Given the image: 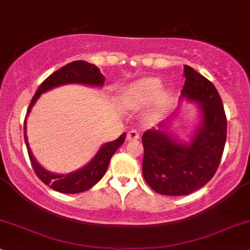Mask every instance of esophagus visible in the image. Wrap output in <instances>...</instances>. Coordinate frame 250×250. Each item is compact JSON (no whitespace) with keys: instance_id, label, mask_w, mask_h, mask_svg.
I'll return each mask as SVG.
<instances>
[{"instance_id":"obj_1","label":"esophagus","mask_w":250,"mask_h":250,"mask_svg":"<svg viewBox=\"0 0 250 250\" xmlns=\"http://www.w3.org/2000/svg\"><path fill=\"white\" fill-rule=\"evenodd\" d=\"M140 138V135H139V133H138L137 131H134V130H132V131H130L127 133V135H126V140H128V141H131V140H138Z\"/></svg>"}]
</instances>
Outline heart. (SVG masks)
<instances>
[{
    "label": "heart",
    "instance_id": "1",
    "mask_svg": "<svg viewBox=\"0 0 250 250\" xmlns=\"http://www.w3.org/2000/svg\"><path fill=\"white\" fill-rule=\"evenodd\" d=\"M162 88V81L156 78H145L126 87L122 96L123 109L139 111L152 103L146 115V120L155 122L167 112L171 103V92Z\"/></svg>",
    "mask_w": 250,
    "mask_h": 250
}]
</instances>
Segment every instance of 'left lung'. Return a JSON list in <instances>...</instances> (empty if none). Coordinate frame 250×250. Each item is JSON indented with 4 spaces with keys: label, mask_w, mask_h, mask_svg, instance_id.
Returning a JSON list of instances; mask_svg holds the SVG:
<instances>
[{
    "label": "left lung",
    "mask_w": 250,
    "mask_h": 250,
    "mask_svg": "<svg viewBox=\"0 0 250 250\" xmlns=\"http://www.w3.org/2000/svg\"><path fill=\"white\" fill-rule=\"evenodd\" d=\"M183 76L181 102L198 104L199 111L198 125L190 140L178 139L170 132L174 115L141 138L145 181L154 191L167 196L189 195L204 187L219 167L226 143V115L217 89L187 64Z\"/></svg>",
    "instance_id": "left-lung-1"
}]
</instances>
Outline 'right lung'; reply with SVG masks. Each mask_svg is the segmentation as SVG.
Here are the masks:
<instances>
[{
  "mask_svg": "<svg viewBox=\"0 0 250 250\" xmlns=\"http://www.w3.org/2000/svg\"><path fill=\"white\" fill-rule=\"evenodd\" d=\"M104 81H105V78L95 64L85 62L83 60L73 61V62L66 64L62 68H60L48 76L39 85L35 96L31 100L29 110H27L25 120H24V140H25L31 165L35 169L37 176L44 182L46 186H50V188L55 191H59V192L62 193H79L87 191L94 187L106 172L110 160L113 154L116 153V150L124 143L126 133H123L116 140L102 145L96 155L87 165L83 166L78 170L68 172V174H57V172L48 171L47 169L40 166L38 161L35 159V156H33L32 152H31L26 135L27 116H29L30 111L32 110L36 102L38 101L40 95H42L46 91L66 84H83L88 85V87L103 88Z\"/></svg>",
  "mask_w": 250,
  "mask_h": 250,
  "instance_id": "right-lung-1",
  "label": "right lung"
}]
</instances>
